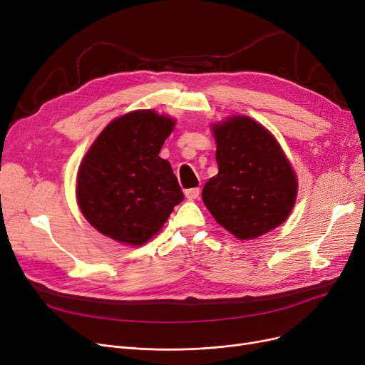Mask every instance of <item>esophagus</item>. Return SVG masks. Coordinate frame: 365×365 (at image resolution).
<instances>
[{
	"label": "esophagus",
	"mask_w": 365,
	"mask_h": 365,
	"mask_svg": "<svg viewBox=\"0 0 365 365\" xmlns=\"http://www.w3.org/2000/svg\"><path fill=\"white\" fill-rule=\"evenodd\" d=\"M185 197L187 198V200H197L198 197H200V187H192V189H186L185 190Z\"/></svg>",
	"instance_id": "1"
}]
</instances>
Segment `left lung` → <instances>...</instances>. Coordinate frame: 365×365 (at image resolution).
<instances>
[{"label": "left lung", "instance_id": "1", "mask_svg": "<svg viewBox=\"0 0 365 365\" xmlns=\"http://www.w3.org/2000/svg\"><path fill=\"white\" fill-rule=\"evenodd\" d=\"M219 173L202 187L216 222L238 240H253L290 216L296 173L269 130L244 115L212 127Z\"/></svg>", "mask_w": 365, "mask_h": 365}]
</instances>
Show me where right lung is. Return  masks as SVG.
<instances>
[{
  "instance_id": "1",
  "label": "right lung",
  "mask_w": 365,
  "mask_h": 365,
  "mask_svg": "<svg viewBox=\"0 0 365 365\" xmlns=\"http://www.w3.org/2000/svg\"><path fill=\"white\" fill-rule=\"evenodd\" d=\"M176 121L152 109L110 121L90 146L76 176V201L88 223L115 241L148 242L183 192L160 150Z\"/></svg>"
}]
</instances>
